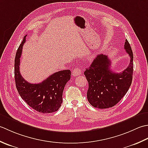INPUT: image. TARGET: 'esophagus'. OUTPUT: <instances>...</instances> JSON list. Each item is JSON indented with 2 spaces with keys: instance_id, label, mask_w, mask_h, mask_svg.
I'll list each match as a JSON object with an SVG mask.
<instances>
[{
  "instance_id": "34e87169",
  "label": "esophagus",
  "mask_w": 148,
  "mask_h": 148,
  "mask_svg": "<svg viewBox=\"0 0 148 148\" xmlns=\"http://www.w3.org/2000/svg\"><path fill=\"white\" fill-rule=\"evenodd\" d=\"M82 73V71H81V70L80 68H75L74 70L72 71V76L73 77H77L78 75H79Z\"/></svg>"
}]
</instances>
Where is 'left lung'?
Returning <instances> with one entry per match:
<instances>
[{
    "label": "left lung",
    "mask_w": 148,
    "mask_h": 148,
    "mask_svg": "<svg viewBox=\"0 0 148 148\" xmlns=\"http://www.w3.org/2000/svg\"><path fill=\"white\" fill-rule=\"evenodd\" d=\"M124 47L130 57V64L124 71L114 73L110 70L111 61L108 56L100 54L84 71L89 84L87 98L89 103L95 108L101 109L114 107L124 97L131 86L134 56L127 40Z\"/></svg>",
    "instance_id": "left-lung-1"
}]
</instances>
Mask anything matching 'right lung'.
I'll list each match as a JSON object with an SVG mask.
<instances>
[{"label":"right lung","mask_w":148,"mask_h":148,"mask_svg":"<svg viewBox=\"0 0 148 148\" xmlns=\"http://www.w3.org/2000/svg\"><path fill=\"white\" fill-rule=\"evenodd\" d=\"M26 36L17 50L14 60V80L18 92L21 98L38 112L44 114L56 112L61 106L62 92L71 78V71H57L40 84L27 82L20 72V59Z\"/></svg>","instance_id":"right-lung-1"}]
</instances>
